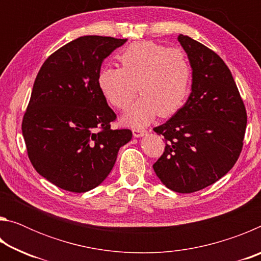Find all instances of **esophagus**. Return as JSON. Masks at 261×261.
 <instances>
[{"mask_svg":"<svg viewBox=\"0 0 261 261\" xmlns=\"http://www.w3.org/2000/svg\"><path fill=\"white\" fill-rule=\"evenodd\" d=\"M132 134H134V136L137 137V138H139V137H143L144 135H146L147 130H145V129H134V130H132Z\"/></svg>","mask_w":261,"mask_h":261,"instance_id":"1","label":"esophagus"}]
</instances>
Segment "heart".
Instances as JSON below:
<instances>
[{
    "mask_svg": "<svg viewBox=\"0 0 261 261\" xmlns=\"http://www.w3.org/2000/svg\"><path fill=\"white\" fill-rule=\"evenodd\" d=\"M118 61L121 68L100 70L98 85L103 98L120 110L130 107L138 87L141 96L124 116L126 124L145 126L158 114L168 117L182 108L191 83V67L183 50L139 41L126 47Z\"/></svg>",
    "mask_w": 261,
    "mask_h": 261,
    "instance_id": "obj_1",
    "label": "heart"
}]
</instances>
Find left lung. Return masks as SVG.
Segmentation results:
<instances>
[{
	"mask_svg": "<svg viewBox=\"0 0 261 261\" xmlns=\"http://www.w3.org/2000/svg\"><path fill=\"white\" fill-rule=\"evenodd\" d=\"M192 68L191 93L170 120L154 127L166 147L153 169L168 189L192 193L215 183L240 158L247 115L223 60L202 43L179 34Z\"/></svg>",
	"mask_w": 261,
	"mask_h": 261,
	"instance_id": "obj_1",
	"label": "left lung"
}]
</instances>
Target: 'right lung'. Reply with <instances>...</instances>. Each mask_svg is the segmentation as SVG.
<instances>
[{
    "instance_id": "1",
    "label": "right lung",
    "mask_w": 261,
    "mask_h": 261,
    "mask_svg": "<svg viewBox=\"0 0 261 261\" xmlns=\"http://www.w3.org/2000/svg\"><path fill=\"white\" fill-rule=\"evenodd\" d=\"M126 39L85 35L43 62L21 122L34 169L56 187L82 193L112 171L129 129H110L116 114L98 85L106 57Z\"/></svg>"
}]
</instances>
